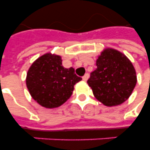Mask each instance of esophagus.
I'll list each match as a JSON object with an SVG mask.
<instances>
[{"label": "esophagus", "instance_id": "1", "mask_svg": "<svg viewBox=\"0 0 150 150\" xmlns=\"http://www.w3.org/2000/svg\"><path fill=\"white\" fill-rule=\"evenodd\" d=\"M89 78V74H88V73H86V75H85L84 76L82 77V79L84 80L85 82H86Z\"/></svg>", "mask_w": 150, "mask_h": 150}]
</instances>
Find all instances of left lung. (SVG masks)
<instances>
[{
  "instance_id": "8db88e82",
  "label": "left lung",
  "mask_w": 150,
  "mask_h": 150,
  "mask_svg": "<svg viewBox=\"0 0 150 150\" xmlns=\"http://www.w3.org/2000/svg\"><path fill=\"white\" fill-rule=\"evenodd\" d=\"M96 64L97 68L87 81L94 96L107 107L123 103L129 98L137 82L132 63L118 50L106 48Z\"/></svg>"
}]
</instances>
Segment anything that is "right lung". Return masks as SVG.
Returning <instances> with one entry per match:
<instances>
[{"instance_id":"right-lung-1","label":"right lung","mask_w":150,"mask_h":150,"mask_svg":"<svg viewBox=\"0 0 150 150\" xmlns=\"http://www.w3.org/2000/svg\"><path fill=\"white\" fill-rule=\"evenodd\" d=\"M82 80L73 68L62 66L61 57L47 53L30 66L26 86L33 100L46 108H55L65 103L72 94L74 86Z\"/></svg>"}]
</instances>
